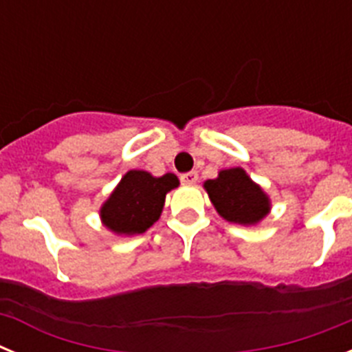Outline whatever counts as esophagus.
Returning a JSON list of instances; mask_svg holds the SVG:
<instances>
[{
	"label": "esophagus",
	"instance_id": "1",
	"mask_svg": "<svg viewBox=\"0 0 352 352\" xmlns=\"http://www.w3.org/2000/svg\"><path fill=\"white\" fill-rule=\"evenodd\" d=\"M199 179V174L195 170H190V173L182 174V183L183 185H195Z\"/></svg>",
	"mask_w": 352,
	"mask_h": 352
}]
</instances>
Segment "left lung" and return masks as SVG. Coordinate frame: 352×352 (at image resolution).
I'll return each mask as SVG.
<instances>
[{"label":"left lung","instance_id":"left-lung-1","mask_svg":"<svg viewBox=\"0 0 352 352\" xmlns=\"http://www.w3.org/2000/svg\"><path fill=\"white\" fill-rule=\"evenodd\" d=\"M211 204L223 220L238 226H257L272 211V199L241 167L222 169L204 182Z\"/></svg>","mask_w":352,"mask_h":352}]
</instances>
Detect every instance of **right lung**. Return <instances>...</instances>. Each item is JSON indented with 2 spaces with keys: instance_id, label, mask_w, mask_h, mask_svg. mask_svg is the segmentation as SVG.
Here are the masks:
<instances>
[{
  "instance_id": "obj_1",
  "label": "right lung",
  "mask_w": 352,
  "mask_h": 352,
  "mask_svg": "<svg viewBox=\"0 0 352 352\" xmlns=\"http://www.w3.org/2000/svg\"><path fill=\"white\" fill-rule=\"evenodd\" d=\"M176 186L179 179L173 173L153 176L148 170H129L100 206L102 223L118 236L142 234L160 219L166 195Z\"/></svg>"
}]
</instances>
